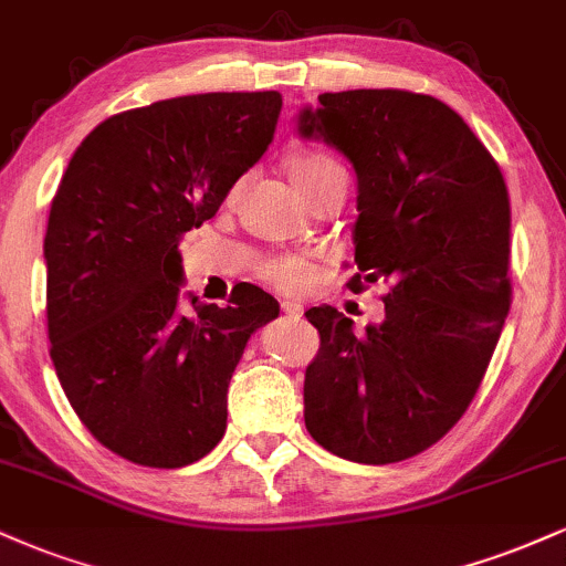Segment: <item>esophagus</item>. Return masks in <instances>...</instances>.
<instances>
[{
    "label": "esophagus",
    "mask_w": 566,
    "mask_h": 566,
    "mask_svg": "<svg viewBox=\"0 0 566 566\" xmlns=\"http://www.w3.org/2000/svg\"><path fill=\"white\" fill-rule=\"evenodd\" d=\"M282 313H284V316H290V318H301L303 308L297 303H282Z\"/></svg>",
    "instance_id": "1"
}]
</instances>
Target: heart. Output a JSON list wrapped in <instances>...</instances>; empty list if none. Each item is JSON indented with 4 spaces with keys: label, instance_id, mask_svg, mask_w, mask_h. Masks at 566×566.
I'll list each match as a JSON object with an SVG mask.
<instances>
[{
    "label": "heart",
    "instance_id": "obj_1",
    "mask_svg": "<svg viewBox=\"0 0 566 566\" xmlns=\"http://www.w3.org/2000/svg\"><path fill=\"white\" fill-rule=\"evenodd\" d=\"M290 174L305 200H308L318 187H324L329 179L345 176L343 166L324 153L301 155V158L292 163ZM316 274H318L316 265L297 255H279L261 265V279H265V282H269L271 287H276L279 292H287V295H297V292L308 290Z\"/></svg>",
    "mask_w": 566,
    "mask_h": 566
}]
</instances>
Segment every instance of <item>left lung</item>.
Here are the masks:
<instances>
[{
	"label": "left lung",
	"mask_w": 566,
	"mask_h": 566,
	"mask_svg": "<svg viewBox=\"0 0 566 566\" xmlns=\"http://www.w3.org/2000/svg\"><path fill=\"white\" fill-rule=\"evenodd\" d=\"M297 132L353 163L358 274L387 284L385 318L353 332L332 305L305 311L322 348L305 369V427L358 464H395L464 417L512 303V210L499 163L430 94H318Z\"/></svg>",
	"instance_id": "obj_1"
}]
</instances>
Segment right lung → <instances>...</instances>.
<instances>
[{"label": "right lung", "mask_w": 566, "mask_h": 566, "mask_svg": "<svg viewBox=\"0 0 566 566\" xmlns=\"http://www.w3.org/2000/svg\"><path fill=\"white\" fill-rule=\"evenodd\" d=\"M282 94L210 92L102 120L81 142L44 237L50 356L73 411L142 467L195 464L227 432L250 335L279 316L255 284L179 308V242L274 139Z\"/></svg>", "instance_id": "obj_1"}]
</instances>
